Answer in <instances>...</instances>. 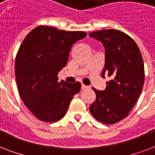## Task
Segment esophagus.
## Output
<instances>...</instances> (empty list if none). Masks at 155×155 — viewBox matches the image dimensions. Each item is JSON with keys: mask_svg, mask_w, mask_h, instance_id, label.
Masks as SVG:
<instances>
[{"mask_svg": "<svg viewBox=\"0 0 155 155\" xmlns=\"http://www.w3.org/2000/svg\"><path fill=\"white\" fill-rule=\"evenodd\" d=\"M88 89H90V86H85V85H81V90H88Z\"/></svg>", "mask_w": 155, "mask_h": 155, "instance_id": "34e87169", "label": "esophagus"}]
</instances>
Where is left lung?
Returning <instances> with one entry per match:
<instances>
[{
    "label": "left lung",
    "instance_id": "1",
    "mask_svg": "<svg viewBox=\"0 0 155 155\" xmlns=\"http://www.w3.org/2000/svg\"><path fill=\"white\" fill-rule=\"evenodd\" d=\"M105 48V64L101 76L111 77L106 89L95 92L96 99L90 106L94 118L106 124L119 122L129 115L141 93L145 80L141 51L134 40L118 30L91 32Z\"/></svg>",
    "mask_w": 155,
    "mask_h": 155
}]
</instances>
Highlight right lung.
<instances>
[{
  "mask_svg": "<svg viewBox=\"0 0 155 155\" xmlns=\"http://www.w3.org/2000/svg\"><path fill=\"white\" fill-rule=\"evenodd\" d=\"M86 35L39 26L21 43L15 60L17 86L24 104L40 120L63 118L81 90L79 81L58 82L57 75L67 64L71 47Z\"/></svg>",
  "mask_w": 155,
  "mask_h": 155,
  "instance_id": "obj_1",
  "label": "right lung"
}]
</instances>
